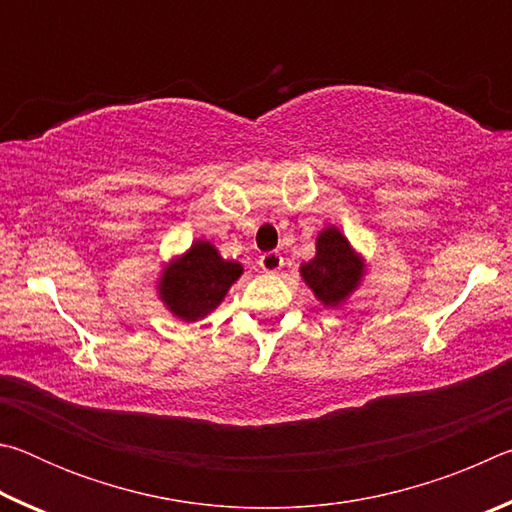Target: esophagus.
<instances>
[{
    "label": "esophagus",
    "instance_id": "obj_1",
    "mask_svg": "<svg viewBox=\"0 0 512 512\" xmlns=\"http://www.w3.org/2000/svg\"><path fill=\"white\" fill-rule=\"evenodd\" d=\"M259 266H262L266 273H275L284 266V257L280 253H275V250H271V253H264L259 257Z\"/></svg>",
    "mask_w": 512,
    "mask_h": 512
}]
</instances>
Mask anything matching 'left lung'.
Wrapping results in <instances>:
<instances>
[{"mask_svg":"<svg viewBox=\"0 0 512 512\" xmlns=\"http://www.w3.org/2000/svg\"><path fill=\"white\" fill-rule=\"evenodd\" d=\"M300 273L325 307H336L357 289L363 264L350 241L336 228H327L316 239V257L302 264Z\"/></svg>","mask_w":512,"mask_h":512,"instance_id":"1","label":"left lung"}]
</instances>
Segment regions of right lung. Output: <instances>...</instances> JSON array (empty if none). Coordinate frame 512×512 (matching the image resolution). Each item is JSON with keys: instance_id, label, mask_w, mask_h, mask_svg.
I'll list each match as a JSON object with an SVG mask.
<instances>
[{"instance_id": "obj_1", "label": "right lung", "mask_w": 512, "mask_h": 512, "mask_svg": "<svg viewBox=\"0 0 512 512\" xmlns=\"http://www.w3.org/2000/svg\"><path fill=\"white\" fill-rule=\"evenodd\" d=\"M241 273H244L241 264L225 262L210 241L201 239L178 262L164 268L160 277V298L178 318H205L212 309L219 307Z\"/></svg>"}]
</instances>
